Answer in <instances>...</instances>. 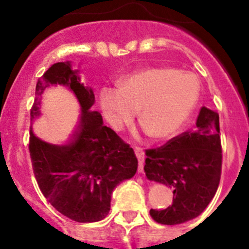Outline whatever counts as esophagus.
Wrapping results in <instances>:
<instances>
[{"label":"esophagus","instance_id":"obj_1","mask_svg":"<svg viewBox=\"0 0 249 249\" xmlns=\"http://www.w3.org/2000/svg\"><path fill=\"white\" fill-rule=\"evenodd\" d=\"M134 153H136V157L138 158V161H139V166H138V170L139 172H142L144 171V160H145V152L144 150L141 147H134Z\"/></svg>","mask_w":249,"mask_h":249}]
</instances>
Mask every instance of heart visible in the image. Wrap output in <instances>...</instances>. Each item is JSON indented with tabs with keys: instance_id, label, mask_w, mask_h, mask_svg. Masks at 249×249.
I'll return each mask as SVG.
<instances>
[{
	"instance_id": "heart-1",
	"label": "heart",
	"mask_w": 249,
	"mask_h": 249,
	"mask_svg": "<svg viewBox=\"0 0 249 249\" xmlns=\"http://www.w3.org/2000/svg\"><path fill=\"white\" fill-rule=\"evenodd\" d=\"M121 89L104 88L99 95L101 112L107 124L121 130L138 123L157 141L170 139L181 128L199 99L196 75L173 68H148L119 82Z\"/></svg>"
}]
</instances>
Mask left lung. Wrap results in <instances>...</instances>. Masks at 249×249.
Instances as JSON below:
<instances>
[{
  "label": "left lung",
  "mask_w": 249,
  "mask_h": 249,
  "mask_svg": "<svg viewBox=\"0 0 249 249\" xmlns=\"http://www.w3.org/2000/svg\"><path fill=\"white\" fill-rule=\"evenodd\" d=\"M219 115L202 107L196 128L174 137L158 148L146 150L147 179L173 188L166 210H151L154 221L179 225L204 212L218 190L221 176Z\"/></svg>",
  "instance_id": "8db88e82"
}]
</instances>
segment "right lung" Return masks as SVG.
Segmentation results:
<instances>
[{"instance_id": "add662e5", "label": "right lung", "mask_w": 249, "mask_h": 249, "mask_svg": "<svg viewBox=\"0 0 249 249\" xmlns=\"http://www.w3.org/2000/svg\"><path fill=\"white\" fill-rule=\"evenodd\" d=\"M70 62L55 63L36 84L30 119L41 116L39 97L51 85H64L81 107L79 122L64 144H51L35 136L30 126L29 152L39 190L53 207L73 221L95 222L110 211L111 194L119 182L132 178L138 160L132 147L103 124L102 115L90 108L91 88L84 87Z\"/></svg>"}]
</instances>
